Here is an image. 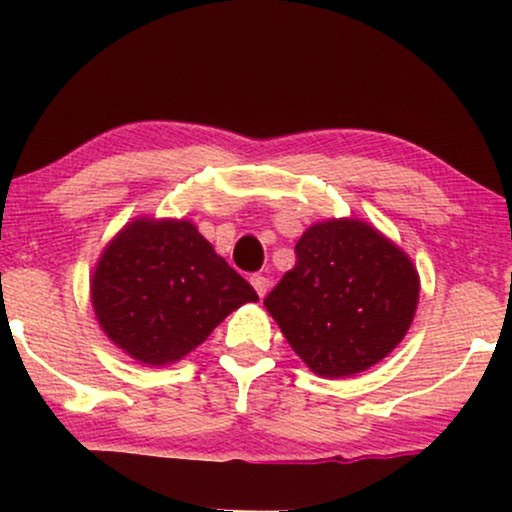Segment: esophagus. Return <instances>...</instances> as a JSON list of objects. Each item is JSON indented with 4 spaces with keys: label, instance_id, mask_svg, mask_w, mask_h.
<instances>
[{
    "label": "esophagus",
    "instance_id": "1",
    "mask_svg": "<svg viewBox=\"0 0 512 512\" xmlns=\"http://www.w3.org/2000/svg\"><path fill=\"white\" fill-rule=\"evenodd\" d=\"M251 286H254L258 296L263 298L265 293H268V289H270V279L265 277V275H254V277H251Z\"/></svg>",
    "mask_w": 512,
    "mask_h": 512
}]
</instances>
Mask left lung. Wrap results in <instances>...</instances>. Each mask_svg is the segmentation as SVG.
<instances>
[{
  "instance_id": "8db88e82",
  "label": "left lung",
  "mask_w": 512,
  "mask_h": 512,
  "mask_svg": "<svg viewBox=\"0 0 512 512\" xmlns=\"http://www.w3.org/2000/svg\"><path fill=\"white\" fill-rule=\"evenodd\" d=\"M419 275L405 251L359 219L314 223L296 265L263 300L300 359L321 377H349L405 338Z\"/></svg>"
}]
</instances>
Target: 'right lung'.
Here are the masks:
<instances>
[{
    "label": "right lung",
    "instance_id": "1",
    "mask_svg": "<svg viewBox=\"0 0 512 512\" xmlns=\"http://www.w3.org/2000/svg\"><path fill=\"white\" fill-rule=\"evenodd\" d=\"M90 300L107 338L146 366H170L258 296L186 219H135L102 251Z\"/></svg>",
    "mask_w": 512,
    "mask_h": 512
}]
</instances>
